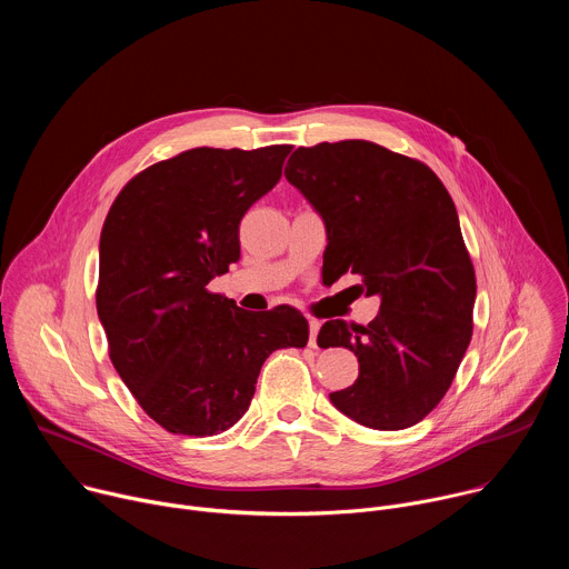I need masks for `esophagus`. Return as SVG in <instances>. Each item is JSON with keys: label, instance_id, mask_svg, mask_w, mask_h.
Instances as JSON below:
<instances>
[{"label": "esophagus", "instance_id": "1", "mask_svg": "<svg viewBox=\"0 0 569 569\" xmlns=\"http://www.w3.org/2000/svg\"><path fill=\"white\" fill-rule=\"evenodd\" d=\"M308 329H310V340H308V345H310L312 349H317V333H319V329H321V321L310 319V321H308Z\"/></svg>", "mask_w": 569, "mask_h": 569}]
</instances>
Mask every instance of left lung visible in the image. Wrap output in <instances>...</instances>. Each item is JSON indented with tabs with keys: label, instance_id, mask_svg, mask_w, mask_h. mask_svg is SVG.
Masks as SVG:
<instances>
[{
	"label": "left lung",
	"instance_id": "8db88e82",
	"mask_svg": "<svg viewBox=\"0 0 569 569\" xmlns=\"http://www.w3.org/2000/svg\"><path fill=\"white\" fill-rule=\"evenodd\" d=\"M286 178L327 224L331 283L360 274L380 297L367 327L331 319L317 336L360 362L358 380L331 402L373 430L423 421L472 338L477 283L450 193L423 161L362 139L297 148Z\"/></svg>",
	"mask_w": 569,
	"mask_h": 569
}]
</instances>
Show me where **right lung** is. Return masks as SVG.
Listing matches in <instances>:
<instances>
[{
    "instance_id": "obj_1",
    "label": "right lung",
    "mask_w": 569,
    "mask_h": 569,
    "mask_svg": "<svg viewBox=\"0 0 569 569\" xmlns=\"http://www.w3.org/2000/svg\"><path fill=\"white\" fill-rule=\"evenodd\" d=\"M292 146L193 148L134 176L101 231L97 310L110 360L164 430L211 437L248 412L266 358L306 347L290 308L248 312L209 290L240 257L238 224Z\"/></svg>"
}]
</instances>
